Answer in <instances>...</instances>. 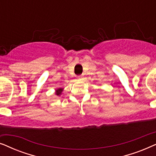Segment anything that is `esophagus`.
Returning a JSON list of instances; mask_svg holds the SVG:
<instances>
[{"instance_id":"1","label":"esophagus","mask_w":156,"mask_h":156,"mask_svg":"<svg viewBox=\"0 0 156 156\" xmlns=\"http://www.w3.org/2000/svg\"><path fill=\"white\" fill-rule=\"evenodd\" d=\"M83 77V75H80V76H78V78L79 79H82Z\"/></svg>"}]
</instances>
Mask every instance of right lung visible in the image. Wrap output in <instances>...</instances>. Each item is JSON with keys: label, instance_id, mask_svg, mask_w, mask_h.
Returning <instances> with one entry per match:
<instances>
[{"label": "right lung", "instance_id": "obj_1", "mask_svg": "<svg viewBox=\"0 0 156 156\" xmlns=\"http://www.w3.org/2000/svg\"><path fill=\"white\" fill-rule=\"evenodd\" d=\"M62 91V89H58L57 90H56V93H55V94H56V95L59 96V95L61 94Z\"/></svg>", "mask_w": 156, "mask_h": 156}]
</instances>
